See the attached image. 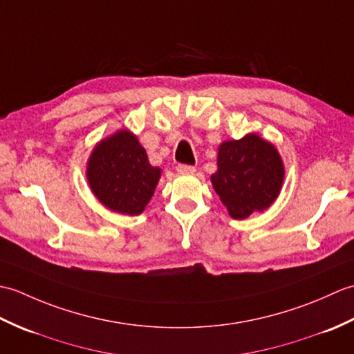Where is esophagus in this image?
Instances as JSON below:
<instances>
[{"label": "esophagus", "mask_w": 354, "mask_h": 354, "mask_svg": "<svg viewBox=\"0 0 354 354\" xmlns=\"http://www.w3.org/2000/svg\"><path fill=\"white\" fill-rule=\"evenodd\" d=\"M176 171L179 173V175H193L194 171H196V169L193 167V165H187V164H179L176 167Z\"/></svg>", "instance_id": "1"}]
</instances>
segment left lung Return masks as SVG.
Masks as SVG:
<instances>
[{
    "mask_svg": "<svg viewBox=\"0 0 354 354\" xmlns=\"http://www.w3.org/2000/svg\"><path fill=\"white\" fill-rule=\"evenodd\" d=\"M284 181V164L272 142L257 133L223 141L212 175L214 192L232 219H246L274 204Z\"/></svg>",
    "mask_w": 354,
    "mask_h": 354,
    "instance_id": "1",
    "label": "left lung"
}]
</instances>
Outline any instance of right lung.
Listing matches in <instances>:
<instances>
[{"mask_svg": "<svg viewBox=\"0 0 354 354\" xmlns=\"http://www.w3.org/2000/svg\"><path fill=\"white\" fill-rule=\"evenodd\" d=\"M161 169L150 165L145 147L129 129H118L94 146L86 162L89 189L100 204L138 216L152 199Z\"/></svg>", "mask_w": 354, "mask_h": 354, "instance_id": "right-lung-1", "label": "right lung"}]
</instances>
